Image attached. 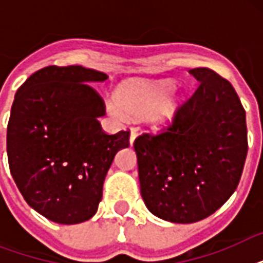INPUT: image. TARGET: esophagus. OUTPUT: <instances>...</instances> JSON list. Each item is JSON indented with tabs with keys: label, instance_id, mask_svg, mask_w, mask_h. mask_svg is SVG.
I'll list each match as a JSON object with an SVG mask.
<instances>
[{
	"label": "esophagus",
	"instance_id": "esophagus-1",
	"mask_svg": "<svg viewBox=\"0 0 263 263\" xmlns=\"http://www.w3.org/2000/svg\"><path fill=\"white\" fill-rule=\"evenodd\" d=\"M136 136H138V132H136V129H132L131 131V136H129V143L134 144V142H135Z\"/></svg>",
	"mask_w": 263,
	"mask_h": 263
}]
</instances>
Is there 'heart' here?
Listing matches in <instances>:
<instances>
[{
    "label": "heart",
    "instance_id": "heart-1",
    "mask_svg": "<svg viewBox=\"0 0 263 263\" xmlns=\"http://www.w3.org/2000/svg\"><path fill=\"white\" fill-rule=\"evenodd\" d=\"M111 115L129 117L144 116L152 128H164L173 120L181 105V95L171 80H129L115 92Z\"/></svg>",
    "mask_w": 263,
    "mask_h": 263
}]
</instances>
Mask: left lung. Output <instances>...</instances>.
Here are the masks:
<instances>
[{"mask_svg":"<svg viewBox=\"0 0 263 263\" xmlns=\"http://www.w3.org/2000/svg\"><path fill=\"white\" fill-rule=\"evenodd\" d=\"M188 72L199 86L172 124L134 142L144 204L176 224L203 220L229 199L249 150L246 110L232 84L209 68Z\"/></svg>","mask_w":263,"mask_h":263,"instance_id":"8db88e82","label":"left lung"}]
</instances>
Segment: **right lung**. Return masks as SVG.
I'll use <instances>...</instances> for the list:
<instances>
[{"mask_svg": "<svg viewBox=\"0 0 263 263\" xmlns=\"http://www.w3.org/2000/svg\"><path fill=\"white\" fill-rule=\"evenodd\" d=\"M106 73L80 65L42 68L18 87L10 109L8 162L26 202L59 224L90 220L116 153L129 146V131L107 135L91 82Z\"/></svg>", "mask_w": 263, "mask_h": 263, "instance_id": "add662e5", "label": "right lung"}]
</instances>
